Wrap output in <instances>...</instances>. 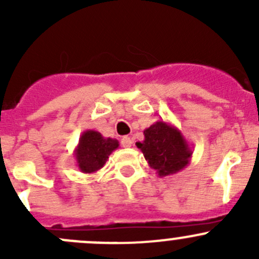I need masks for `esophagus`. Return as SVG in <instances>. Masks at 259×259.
<instances>
[{
  "instance_id": "1",
  "label": "esophagus",
  "mask_w": 259,
  "mask_h": 259,
  "mask_svg": "<svg viewBox=\"0 0 259 259\" xmlns=\"http://www.w3.org/2000/svg\"><path fill=\"white\" fill-rule=\"evenodd\" d=\"M132 139H130L129 137H122L121 138V145L124 146V148H130L132 146Z\"/></svg>"
}]
</instances>
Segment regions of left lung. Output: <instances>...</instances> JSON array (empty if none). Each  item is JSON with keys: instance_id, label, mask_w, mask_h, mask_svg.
Returning a JSON list of instances; mask_svg holds the SVG:
<instances>
[{"instance_id": "obj_1", "label": "left lung", "mask_w": 259, "mask_h": 259, "mask_svg": "<svg viewBox=\"0 0 259 259\" xmlns=\"http://www.w3.org/2000/svg\"><path fill=\"white\" fill-rule=\"evenodd\" d=\"M149 166L159 177L179 173L189 164L193 149L182 132L169 122L158 120L144 130V140L137 143Z\"/></svg>"}]
</instances>
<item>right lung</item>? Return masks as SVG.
<instances>
[{
	"mask_svg": "<svg viewBox=\"0 0 259 259\" xmlns=\"http://www.w3.org/2000/svg\"><path fill=\"white\" fill-rule=\"evenodd\" d=\"M117 148L119 142L116 139L104 138L95 130H85L74 150L79 170L85 174L96 173L105 165L109 155Z\"/></svg>",
	"mask_w": 259,
	"mask_h": 259,
	"instance_id": "obj_1",
	"label": "right lung"
}]
</instances>
